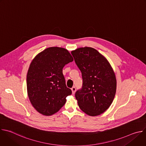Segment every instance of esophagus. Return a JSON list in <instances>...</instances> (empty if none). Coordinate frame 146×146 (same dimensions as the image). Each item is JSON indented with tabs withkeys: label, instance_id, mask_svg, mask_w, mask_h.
I'll return each mask as SVG.
<instances>
[{
	"label": "esophagus",
	"instance_id": "34e87169",
	"mask_svg": "<svg viewBox=\"0 0 146 146\" xmlns=\"http://www.w3.org/2000/svg\"><path fill=\"white\" fill-rule=\"evenodd\" d=\"M71 90H72V94H74L75 93L76 91V87H72Z\"/></svg>",
	"mask_w": 146,
	"mask_h": 146
}]
</instances>
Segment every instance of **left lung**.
Listing matches in <instances>:
<instances>
[{"instance_id":"left-lung-1","label":"left lung","mask_w":146,"mask_h":146,"mask_svg":"<svg viewBox=\"0 0 146 146\" xmlns=\"http://www.w3.org/2000/svg\"><path fill=\"white\" fill-rule=\"evenodd\" d=\"M81 72L82 87L75 94L80 109L90 116L105 112L114 98L117 80L107 59L92 47H81L71 52Z\"/></svg>"}]
</instances>
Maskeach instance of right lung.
<instances>
[{
    "mask_svg": "<svg viewBox=\"0 0 146 146\" xmlns=\"http://www.w3.org/2000/svg\"><path fill=\"white\" fill-rule=\"evenodd\" d=\"M72 61L68 50L52 47L38 53L31 62L27 76V92L32 105L39 113L47 116L56 113L72 94L62 69Z\"/></svg>",
    "mask_w": 146,
    "mask_h": 146,
    "instance_id": "1",
    "label": "right lung"
}]
</instances>
